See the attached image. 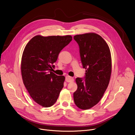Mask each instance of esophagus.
Instances as JSON below:
<instances>
[{"label":"esophagus","mask_w":135,"mask_h":135,"mask_svg":"<svg viewBox=\"0 0 135 135\" xmlns=\"http://www.w3.org/2000/svg\"><path fill=\"white\" fill-rule=\"evenodd\" d=\"M74 81V79L73 78H71V77L69 76H67L66 77V81L67 82H72Z\"/></svg>","instance_id":"obj_1"}]
</instances>
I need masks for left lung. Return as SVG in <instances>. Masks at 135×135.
I'll return each mask as SVG.
<instances>
[{
  "label": "left lung",
  "mask_w": 135,
  "mask_h": 135,
  "mask_svg": "<svg viewBox=\"0 0 135 135\" xmlns=\"http://www.w3.org/2000/svg\"><path fill=\"white\" fill-rule=\"evenodd\" d=\"M74 39L79 45L81 61L86 69L85 80L76 79L78 89L74 93V100L79 108L89 109L99 102L109 84L111 53L105 41L95 33L77 35Z\"/></svg>",
  "instance_id": "8db88e82"
}]
</instances>
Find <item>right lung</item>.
Wrapping results in <instances>:
<instances>
[{
  "mask_svg": "<svg viewBox=\"0 0 135 135\" xmlns=\"http://www.w3.org/2000/svg\"><path fill=\"white\" fill-rule=\"evenodd\" d=\"M72 38L70 35H36L23 50L21 62L23 82L31 98L42 107L53 105L64 87L65 77L51 71L60 52Z\"/></svg>",
  "mask_w": 135,
  "mask_h": 135,
  "instance_id": "1",
  "label": "right lung"
}]
</instances>
